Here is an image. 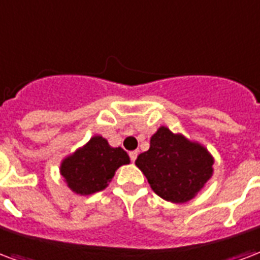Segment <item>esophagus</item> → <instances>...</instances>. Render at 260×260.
<instances>
[{"mask_svg":"<svg viewBox=\"0 0 260 260\" xmlns=\"http://www.w3.org/2000/svg\"><path fill=\"white\" fill-rule=\"evenodd\" d=\"M131 161H135L136 157H138V150H134V151H129Z\"/></svg>","mask_w":260,"mask_h":260,"instance_id":"34e87169","label":"esophagus"}]
</instances>
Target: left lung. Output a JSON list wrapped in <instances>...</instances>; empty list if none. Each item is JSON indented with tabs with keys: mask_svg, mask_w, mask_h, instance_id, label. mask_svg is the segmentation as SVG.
Returning <instances> with one entry per match:
<instances>
[{
	"mask_svg": "<svg viewBox=\"0 0 260 260\" xmlns=\"http://www.w3.org/2000/svg\"><path fill=\"white\" fill-rule=\"evenodd\" d=\"M135 164L153 191L174 204L194 199L213 174L208 149L167 126H159L151 136L150 149L138 155Z\"/></svg>",
	"mask_w": 260,
	"mask_h": 260,
	"instance_id": "obj_1",
	"label": "left lung"
}]
</instances>
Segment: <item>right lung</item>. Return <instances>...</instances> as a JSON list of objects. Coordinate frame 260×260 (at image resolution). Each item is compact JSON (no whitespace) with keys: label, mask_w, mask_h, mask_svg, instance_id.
Instances as JSON below:
<instances>
[{"label":"right lung","mask_w":260,"mask_h":260,"mask_svg":"<svg viewBox=\"0 0 260 260\" xmlns=\"http://www.w3.org/2000/svg\"><path fill=\"white\" fill-rule=\"evenodd\" d=\"M129 155L121 147H111L103 136L95 135L61 161L60 175L67 187L80 196L105 190L115 171L129 164Z\"/></svg>","instance_id":"1"}]
</instances>
